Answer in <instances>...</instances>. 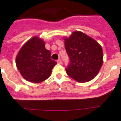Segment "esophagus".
<instances>
[{"label":"esophagus","mask_w":121,"mask_h":121,"mask_svg":"<svg viewBox=\"0 0 121 121\" xmlns=\"http://www.w3.org/2000/svg\"><path fill=\"white\" fill-rule=\"evenodd\" d=\"M57 63L58 64H60V65H61L62 64V61L61 60V59H58L57 60Z\"/></svg>","instance_id":"esophagus-1"}]
</instances>
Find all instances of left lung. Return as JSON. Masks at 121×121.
<instances>
[{
	"mask_svg": "<svg viewBox=\"0 0 121 121\" xmlns=\"http://www.w3.org/2000/svg\"><path fill=\"white\" fill-rule=\"evenodd\" d=\"M64 39L70 61L66 68L68 75L79 82L93 79L103 65V54L101 45L80 31H74L68 38Z\"/></svg>",
	"mask_w": 121,
	"mask_h": 121,
	"instance_id": "1",
	"label": "left lung"
}]
</instances>
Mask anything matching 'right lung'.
<instances>
[{
	"instance_id": "add662e5",
	"label": "right lung",
	"mask_w": 121,
	"mask_h": 121,
	"mask_svg": "<svg viewBox=\"0 0 121 121\" xmlns=\"http://www.w3.org/2000/svg\"><path fill=\"white\" fill-rule=\"evenodd\" d=\"M50 56L51 53L45 48L43 40L35 36L21 47L16 58V65L25 79L40 83L49 78L57 64Z\"/></svg>"
}]
</instances>
